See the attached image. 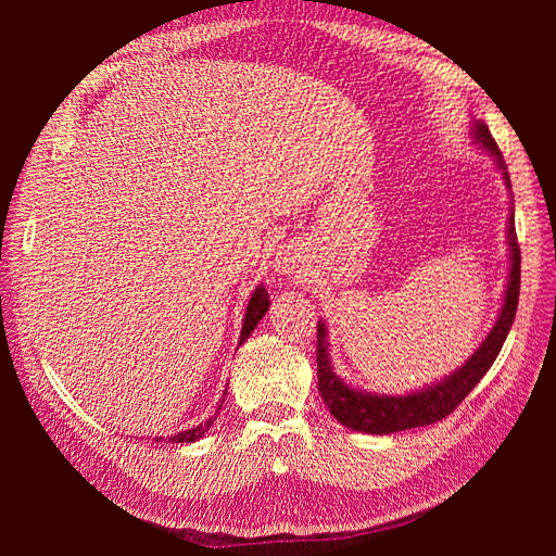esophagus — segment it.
Returning <instances> with one entry per match:
<instances>
[{"instance_id":"1","label":"esophagus","mask_w":556,"mask_h":556,"mask_svg":"<svg viewBox=\"0 0 556 556\" xmlns=\"http://www.w3.org/2000/svg\"><path fill=\"white\" fill-rule=\"evenodd\" d=\"M274 266L278 274H285V276H292V274H301V268L306 266V255H304V248H301L299 243H285L276 250V260H274Z\"/></svg>"}]
</instances>
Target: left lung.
<instances>
[{"label": "left lung", "instance_id": "8db88e82", "mask_svg": "<svg viewBox=\"0 0 556 556\" xmlns=\"http://www.w3.org/2000/svg\"><path fill=\"white\" fill-rule=\"evenodd\" d=\"M470 137H473V141L494 157L498 172L503 174V180H506V188L510 190L513 185H510L506 162H503L501 150L482 121H476L473 127H470ZM508 245H510V276H508L501 313L496 317V325L492 327L490 333H486L482 345L466 359L464 366L457 368V371L450 374L441 382L422 387V390H417L413 394H401V396L371 394V392L357 390V387L345 384L339 376L333 374L329 343H327V325L319 319L317 323V390L323 394V401L327 403L329 413L352 431L382 435V433L433 425L457 408L459 403L470 394V390L480 382V378L492 368L503 343H506V336L513 327V319L517 313L521 257H519V245H517V233H515L513 206L508 217Z\"/></svg>", "mask_w": 556, "mask_h": 556}]
</instances>
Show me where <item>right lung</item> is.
Here are the masks:
<instances>
[{
  "label": "right lung",
  "instance_id": "add662e5",
  "mask_svg": "<svg viewBox=\"0 0 556 556\" xmlns=\"http://www.w3.org/2000/svg\"><path fill=\"white\" fill-rule=\"evenodd\" d=\"M266 311H268V292H266L264 285H260V288H257L255 292H252V296H250V301H248L245 317H243V329H241V343L248 341V336L252 333V329L257 327V323L266 315ZM241 343H239V345H241ZM225 396H227V392H225ZM223 401H225V399H223ZM220 406H223V403H220ZM217 410H220V408H217ZM213 422H215V415L208 417L206 422H201V425L194 427V429H188V431H180V433L169 435V441H172V443H194V441H199L201 435H204V433L211 429ZM155 441L160 443L162 435H160V439H155Z\"/></svg>",
  "mask_w": 556,
  "mask_h": 556
}]
</instances>
